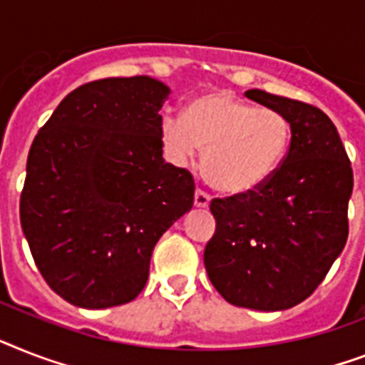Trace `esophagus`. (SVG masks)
Segmentation results:
<instances>
[{"label":"esophagus","instance_id":"obj_1","mask_svg":"<svg viewBox=\"0 0 365 365\" xmlns=\"http://www.w3.org/2000/svg\"><path fill=\"white\" fill-rule=\"evenodd\" d=\"M195 206L197 208H208L210 206V195L202 189H197L195 191Z\"/></svg>","mask_w":365,"mask_h":365}]
</instances>
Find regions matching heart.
I'll list each match as a JSON object with an SVG mask.
<instances>
[{
    "label": "heart",
    "mask_w": 365,
    "mask_h": 365,
    "mask_svg": "<svg viewBox=\"0 0 365 365\" xmlns=\"http://www.w3.org/2000/svg\"><path fill=\"white\" fill-rule=\"evenodd\" d=\"M285 115L210 91L189 103L185 114L163 115L159 135L170 161L183 167L204 150L202 170L223 192H247L275 173L289 144Z\"/></svg>",
    "instance_id": "1"
}]
</instances>
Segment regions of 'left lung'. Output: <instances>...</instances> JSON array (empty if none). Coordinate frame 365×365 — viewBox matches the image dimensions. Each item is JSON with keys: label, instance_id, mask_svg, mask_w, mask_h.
<instances>
[{"label": "left lung", "instance_id": "left-lung-1", "mask_svg": "<svg viewBox=\"0 0 365 365\" xmlns=\"http://www.w3.org/2000/svg\"><path fill=\"white\" fill-rule=\"evenodd\" d=\"M245 97L285 115L290 146L255 191L213 198L204 266L232 306L283 311L313 294L345 247L352 168L321 108L262 90Z\"/></svg>", "mask_w": 365, "mask_h": 365}]
</instances>
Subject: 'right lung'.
Wrapping results in <instances>:
<instances>
[{"label":"right lung","instance_id":"add662e5","mask_svg":"<svg viewBox=\"0 0 365 365\" xmlns=\"http://www.w3.org/2000/svg\"><path fill=\"white\" fill-rule=\"evenodd\" d=\"M168 93L150 76L80 86L31 144L20 223L44 281L73 306L135 300L159 238L192 208L191 173L163 159Z\"/></svg>","mask_w":365,"mask_h":365}]
</instances>
